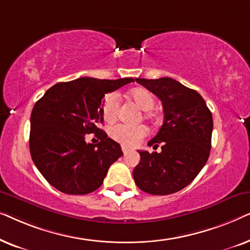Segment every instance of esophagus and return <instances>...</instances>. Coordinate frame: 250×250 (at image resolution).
<instances>
[{"label": "esophagus", "instance_id": "esophagus-1", "mask_svg": "<svg viewBox=\"0 0 250 250\" xmlns=\"http://www.w3.org/2000/svg\"><path fill=\"white\" fill-rule=\"evenodd\" d=\"M122 150H123V152H124V155H126V153L129 151V148H127V146H122Z\"/></svg>", "mask_w": 250, "mask_h": 250}]
</instances>
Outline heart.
Returning a JSON list of instances; mask_svg holds the SVG:
<instances>
[{
	"label": "heart",
	"mask_w": 250,
	"mask_h": 250,
	"mask_svg": "<svg viewBox=\"0 0 250 250\" xmlns=\"http://www.w3.org/2000/svg\"><path fill=\"white\" fill-rule=\"evenodd\" d=\"M133 100L140 105V108L146 110V115L149 116L150 111L155 105V97L146 88H135L131 91ZM119 108V97L116 92H111L105 95L101 104L102 118L107 123L114 122L117 118ZM109 135L116 142L121 143L125 146H138L143 139L148 135V128L145 125H127V124H116L109 128Z\"/></svg>",
	"instance_id": "obj_1"
}]
</instances>
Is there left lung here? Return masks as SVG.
<instances>
[{"instance_id": "8db88e82", "label": "left lung", "mask_w": 250, "mask_h": 250, "mask_svg": "<svg viewBox=\"0 0 250 250\" xmlns=\"http://www.w3.org/2000/svg\"><path fill=\"white\" fill-rule=\"evenodd\" d=\"M157 95L164 107L162 127L148 146L162 151L139 150L141 160L133 170L135 184L146 193L165 196L192 182L209 157L213 116L197 91L173 78H135Z\"/></svg>"}]
</instances>
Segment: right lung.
<instances>
[{
    "instance_id": "add662e5",
    "label": "right lung",
    "mask_w": 250,
    "mask_h": 250,
    "mask_svg": "<svg viewBox=\"0 0 250 250\" xmlns=\"http://www.w3.org/2000/svg\"><path fill=\"white\" fill-rule=\"evenodd\" d=\"M132 82L81 77L53 85L36 102L30 115V156L51 186L67 194H87L104 183L123 151L98 127L104 122L101 104L105 94ZM91 132L101 140L97 145L84 142Z\"/></svg>"
}]
</instances>
